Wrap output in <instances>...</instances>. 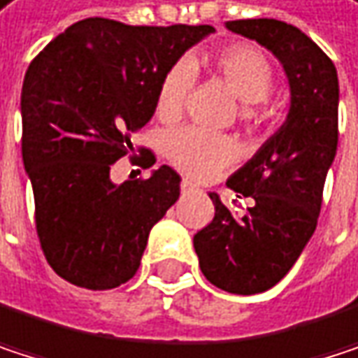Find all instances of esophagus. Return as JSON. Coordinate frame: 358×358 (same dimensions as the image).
<instances>
[{
	"instance_id": "esophagus-1",
	"label": "esophagus",
	"mask_w": 358,
	"mask_h": 358,
	"mask_svg": "<svg viewBox=\"0 0 358 358\" xmlns=\"http://www.w3.org/2000/svg\"><path fill=\"white\" fill-rule=\"evenodd\" d=\"M194 189H198V187H196L192 181H187V179H183V181H181V192H183V194H187V192H194Z\"/></svg>"
}]
</instances>
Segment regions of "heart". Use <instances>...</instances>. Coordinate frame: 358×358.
I'll return each mask as SVG.
<instances>
[{
    "mask_svg": "<svg viewBox=\"0 0 358 358\" xmlns=\"http://www.w3.org/2000/svg\"><path fill=\"white\" fill-rule=\"evenodd\" d=\"M213 69L248 106L242 110L246 120L255 118L252 106H259L273 91V71L267 58L250 45H229L213 58ZM196 81V66L192 60H179L164 75L156 95V114L162 120H175L185 108V99ZM169 160L194 179H208L236 160L238 148L227 135L208 133L196 127L173 131L164 143Z\"/></svg>",
    "mask_w": 358,
    "mask_h": 358,
    "instance_id": "obj_1",
    "label": "heart"
}]
</instances>
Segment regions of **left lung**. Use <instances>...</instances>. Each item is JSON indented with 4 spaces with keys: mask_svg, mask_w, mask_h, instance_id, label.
<instances>
[{
    "mask_svg": "<svg viewBox=\"0 0 358 358\" xmlns=\"http://www.w3.org/2000/svg\"><path fill=\"white\" fill-rule=\"evenodd\" d=\"M225 27L268 50L289 85L283 124L227 179L252 206L238 217L213 192L215 219L194 236L204 277L229 294L250 296L279 283L315 234L338 150L340 85L334 62L300 29L273 18Z\"/></svg>",
    "mask_w": 358,
    "mask_h": 358,
    "instance_id": "8db88e82",
    "label": "left lung"
}]
</instances>
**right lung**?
Returning a JSON list of instances; mask_svg holds the SVG:
<instances>
[{"label":"right lung","mask_w":358,"mask_h":358,"mask_svg":"<svg viewBox=\"0 0 358 358\" xmlns=\"http://www.w3.org/2000/svg\"><path fill=\"white\" fill-rule=\"evenodd\" d=\"M213 33L210 24L85 18L31 62L20 95L22 162L43 255L62 279L112 289L137 273L150 229L179 198L181 177L162 164L148 179L118 185L110 169L154 116L169 69ZM141 162H154L150 150Z\"/></svg>","instance_id":"obj_1"}]
</instances>
